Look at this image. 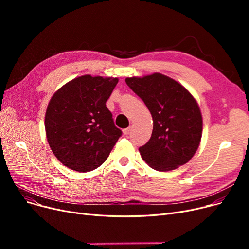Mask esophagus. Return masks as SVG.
Returning <instances> with one entry per match:
<instances>
[{
    "mask_svg": "<svg viewBox=\"0 0 249 249\" xmlns=\"http://www.w3.org/2000/svg\"><path fill=\"white\" fill-rule=\"evenodd\" d=\"M130 131H131V127H128V128H125V129L123 130V133H124L125 135H129Z\"/></svg>",
    "mask_w": 249,
    "mask_h": 249,
    "instance_id": "34e87169",
    "label": "esophagus"
}]
</instances>
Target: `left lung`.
<instances>
[{
	"label": "left lung",
	"instance_id": "8db88e82",
	"mask_svg": "<svg viewBox=\"0 0 249 249\" xmlns=\"http://www.w3.org/2000/svg\"><path fill=\"white\" fill-rule=\"evenodd\" d=\"M125 82L152 116L151 137L139 147L143 160L159 172L187 163L202 137L203 120L197 101L186 88L161 73L127 77Z\"/></svg>",
	"mask_w": 249,
	"mask_h": 249
}]
</instances>
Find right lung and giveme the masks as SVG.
<instances>
[{"label": "right lung", "instance_id": "1", "mask_svg": "<svg viewBox=\"0 0 249 249\" xmlns=\"http://www.w3.org/2000/svg\"><path fill=\"white\" fill-rule=\"evenodd\" d=\"M117 77L82 75L52 96L45 114L48 144L56 159L80 173L99 167L122 135L106 102Z\"/></svg>", "mask_w": 249, "mask_h": 249}]
</instances>
